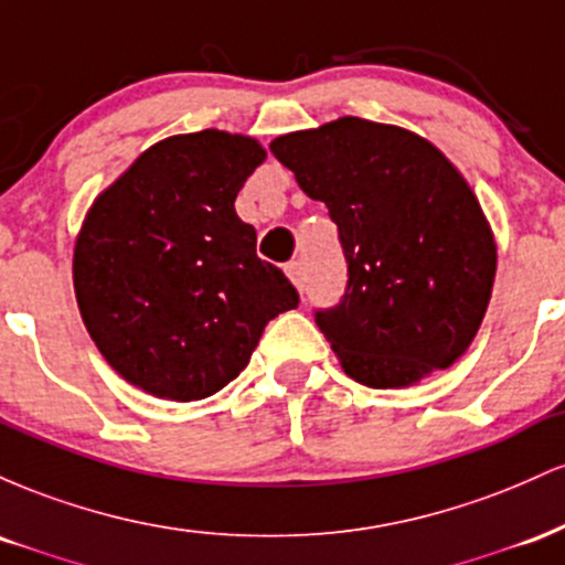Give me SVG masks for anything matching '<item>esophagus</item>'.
<instances>
[{
  "label": "esophagus",
  "instance_id": "obj_1",
  "mask_svg": "<svg viewBox=\"0 0 565 565\" xmlns=\"http://www.w3.org/2000/svg\"><path fill=\"white\" fill-rule=\"evenodd\" d=\"M287 276L291 278V281H295L297 289H300V291L305 289V265L300 260L287 263Z\"/></svg>",
  "mask_w": 565,
  "mask_h": 565
}]
</instances>
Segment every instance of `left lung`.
I'll return each instance as SVG.
<instances>
[{
	"instance_id": "left-lung-1",
	"label": "left lung",
	"mask_w": 565,
	"mask_h": 565,
	"mask_svg": "<svg viewBox=\"0 0 565 565\" xmlns=\"http://www.w3.org/2000/svg\"><path fill=\"white\" fill-rule=\"evenodd\" d=\"M270 151L337 223L345 295L316 308L348 377L404 387L451 366L481 327L497 246L462 174L408 129L342 116Z\"/></svg>"
}]
</instances>
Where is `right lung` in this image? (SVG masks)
Wrapping results in <instances>:
<instances>
[{
  "mask_svg": "<svg viewBox=\"0 0 565 565\" xmlns=\"http://www.w3.org/2000/svg\"><path fill=\"white\" fill-rule=\"evenodd\" d=\"M263 159L244 135H174L140 153L84 220L74 249L84 327L146 393H217L249 364L268 321L300 305L233 206Z\"/></svg>",
  "mask_w": 565,
  "mask_h": 565,
  "instance_id": "add662e5",
  "label": "right lung"
}]
</instances>
